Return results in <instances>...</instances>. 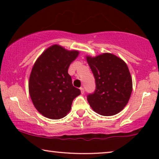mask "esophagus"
I'll return each instance as SVG.
<instances>
[{"label": "esophagus", "mask_w": 159, "mask_h": 159, "mask_svg": "<svg viewBox=\"0 0 159 159\" xmlns=\"http://www.w3.org/2000/svg\"><path fill=\"white\" fill-rule=\"evenodd\" d=\"M80 91H81V93H82V94H84V88H80Z\"/></svg>", "instance_id": "obj_1"}]
</instances>
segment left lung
<instances>
[{
    "instance_id": "1",
    "label": "left lung",
    "mask_w": 159,
    "mask_h": 159,
    "mask_svg": "<svg viewBox=\"0 0 159 159\" xmlns=\"http://www.w3.org/2000/svg\"><path fill=\"white\" fill-rule=\"evenodd\" d=\"M86 59L95 79L96 88L88 95L93 110L102 116H113L125 107L132 91L131 75L126 63L112 53H104Z\"/></svg>"
}]
</instances>
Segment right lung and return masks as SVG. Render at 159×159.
<instances>
[{
  "label": "right lung",
  "instance_id": "right-lung-1",
  "mask_svg": "<svg viewBox=\"0 0 159 159\" xmlns=\"http://www.w3.org/2000/svg\"><path fill=\"white\" fill-rule=\"evenodd\" d=\"M53 45L43 52L32 67L29 80V93L33 105L43 116L60 119L70 111L73 100L80 95L73 86L68 69L79 55Z\"/></svg>",
  "mask_w": 159,
  "mask_h": 159
}]
</instances>
